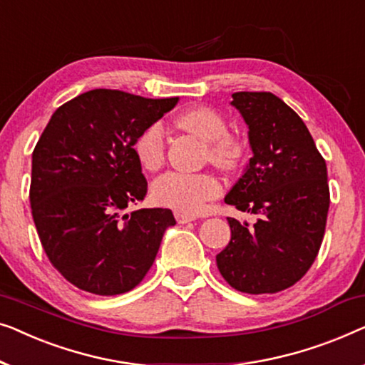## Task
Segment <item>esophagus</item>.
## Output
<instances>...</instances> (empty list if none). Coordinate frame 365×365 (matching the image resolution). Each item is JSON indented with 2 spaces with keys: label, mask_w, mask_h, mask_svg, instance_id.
<instances>
[{
  "label": "esophagus",
  "mask_w": 365,
  "mask_h": 365,
  "mask_svg": "<svg viewBox=\"0 0 365 365\" xmlns=\"http://www.w3.org/2000/svg\"><path fill=\"white\" fill-rule=\"evenodd\" d=\"M175 220H177V223L185 225V223L193 222L195 217H193V215H187V213H182V212H175Z\"/></svg>",
  "instance_id": "34e87169"
}]
</instances>
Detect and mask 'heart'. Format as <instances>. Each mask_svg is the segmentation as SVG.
Masks as SVG:
<instances>
[{"label": "heart", "mask_w": 365, "mask_h": 365, "mask_svg": "<svg viewBox=\"0 0 365 365\" xmlns=\"http://www.w3.org/2000/svg\"><path fill=\"white\" fill-rule=\"evenodd\" d=\"M182 130L207 142L208 158L223 170H233L245 157V143L240 137L227 132L223 115L210 107H192L177 117ZM135 155L148 172L158 170L165 158L163 127L155 122L148 125L135 140ZM222 185L212 173L168 172L152 183L153 202L160 207L182 213H200L208 200L218 197Z\"/></svg>", "instance_id": "1"}]
</instances>
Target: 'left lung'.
<instances>
[{"label": "left lung", "instance_id": "obj_1", "mask_svg": "<svg viewBox=\"0 0 365 365\" xmlns=\"http://www.w3.org/2000/svg\"><path fill=\"white\" fill-rule=\"evenodd\" d=\"M253 157L225 202L255 213L253 230L228 218L232 240L217 255L220 273L241 292L264 294L297 283L324 238L326 160L299 115L271 92H235Z\"/></svg>", "mask_w": 365, "mask_h": 365}]
</instances>
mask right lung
<instances>
[{
    "mask_svg": "<svg viewBox=\"0 0 365 365\" xmlns=\"http://www.w3.org/2000/svg\"><path fill=\"white\" fill-rule=\"evenodd\" d=\"M177 102L84 92L54 112L36 143L29 190L36 230L54 268L79 289L99 296L133 289L175 225L168 208L122 212L147 195L135 140Z\"/></svg>",
    "mask_w": 365,
    "mask_h": 365,
    "instance_id": "right-lung-1",
    "label": "right lung"
}]
</instances>
